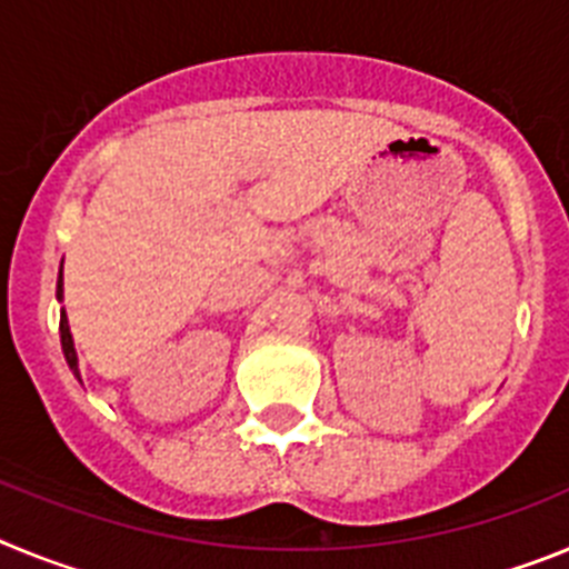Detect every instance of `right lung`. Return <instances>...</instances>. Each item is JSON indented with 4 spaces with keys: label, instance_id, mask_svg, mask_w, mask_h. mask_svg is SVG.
<instances>
[{
    "label": "right lung",
    "instance_id": "obj_1",
    "mask_svg": "<svg viewBox=\"0 0 569 569\" xmlns=\"http://www.w3.org/2000/svg\"><path fill=\"white\" fill-rule=\"evenodd\" d=\"M57 296L62 299V273H59L57 281ZM59 333H62V350H64V359H68L70 370L79 376L77 370V350H73V339H70V328H68V319H64V310H62V321H59Z\"/></svg>",
    "mask_w": 569,
    "mask_h": 569
}]
</instances>
